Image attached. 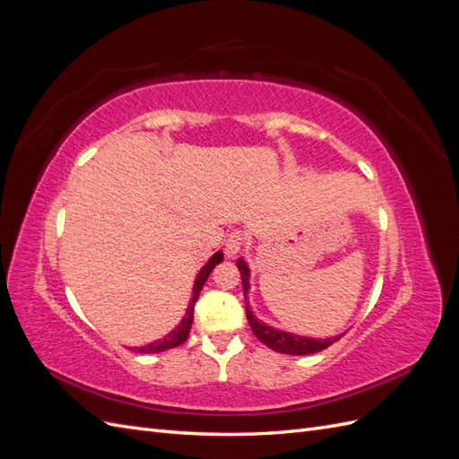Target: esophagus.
<instances>
[{
	"instance_id": "1",
	"label": "esophagus",
	"mask_w": 459,
	"mask_h": 459,
	"mask_svg": "<svg viewBox=\"0 0 459 459\" xmlns=\"http://www.w3.org/2000/svg\"><path fill=\"white\" fill-rule=\"evenodd\" d=\"M243 247H245V235L243 233L233 231V233L228 235V239H226V255L230 258L238 256L243 251Z\"/></svg>"
}]
</instances>
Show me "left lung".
<instances>
[{"label":"left lung","mask_w":459,"mask_h":459,"mask_svg":"<svg viewBox=\"0 0 459 459\" xmlns=\"http://www.w3.org/2000/svg\"><path fill=\"white\" fill-rule=\"evenodd\" d=\"M238 268L241 272V280H243V293H245V302H247V319L253 327V333L260 342L270 346L272 351L281 352V354H293V356H304V354H314L327 349L335 341H339L344 333L335 337H327V339H314V337H304L297 335V333L283 331L268 325L266 322H260V319L255 316L251 304H248V290H251V268L245 262V258H238Z\"/></svg>","instance_id":"left-lung-1"}]
</instances>
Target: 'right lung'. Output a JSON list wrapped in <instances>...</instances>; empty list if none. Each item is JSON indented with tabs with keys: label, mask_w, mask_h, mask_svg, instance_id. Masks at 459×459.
Here are the masks:
<instances>
[{
	"label": "right lung",
	"mask_w": 459,
	"mask_h": 459,
	"mask_svg": "<svg viewBox=\"0 0 459 459\" xmlns=\"http://www.w3.org/2000/svg\"><path fill=\"white\" fill-rule=\"evenodd\" d=\"M221 260H224V253L218 251L214 253L211 258L206 260L204 266L199 270L195 281H193V289H191V299H189V304L186 308V316L179 319V324L169 333V335H164L162 339L159 341H152L149 344H143V346H134L132 351L135 352H142V354H155V352H164L169 349H174V346H179L182 344L187 335H189V329H191V324H193V310H195V302L199 299V293L201 289L204 285V281L208 280V275H211V272L216 268V264H220Z\"/></svg>",
	"instance_id": "obj_1"
}]
</instances>
